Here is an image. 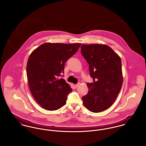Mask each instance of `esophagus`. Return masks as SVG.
I'll use <instances>...</instances> for the list:
<instances>
[{
  "label": "esophagus",
  "mask_w": 146,
  "mask_h": 146,
  "mask_svg": "<svg viewBox=\"0 0 146 146\" xmlns=\"http://www.w3.org/2000/svg\"><path fill=\"white\" fill-rule=\"evenodd\" d=\"M80 85V83H79L75 84V86L76 88H78V86H79Z\"/></svg>",
  "instance_id": "34e87169"
}]
</instances>
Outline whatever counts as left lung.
Listing matches in <instances>:
<instances>
[{"label":"left lung","instance_id":"8db88e82","mask_svg":"<svg viewBox=\"0 0 146 146\" xmlns=\"http://www.w3.org/2000/svg\"><path fill=\"white\" fill-rule=\"evenodd\" d=\"M81 53L94 82L86 84L89 91L82 97L84 105L93 112L104 111L113 104L123 85L121 58L105 44H82Z\"/></svg>","mask_w":146,"mask_h":146}]
</instances>
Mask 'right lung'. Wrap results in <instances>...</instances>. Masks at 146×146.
<instances>
[{
  "instance_id": "1",
  "label": "right lung",
  "mask_w": 146,
  "mask_h": 146,
  "mask_svg": "<svg viewBox=\"0 0 146 146\" xmlns=\"http://www.w3.org/2000/svg\"><path fill=\"white\" fill-rule=\"evenodd\" d=\"M80 43L45 42L30 55L26 67L31 93L44 109L54 111L66 103L70 86L59 77L67 60L76 53Z\"/></svg>"
}]
</instances>
